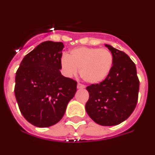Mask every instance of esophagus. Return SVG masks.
Segmentation results:
<instances>
[{
	"mask_svg": "<svg viewBox=\"0 0 155 155\" xmlns=\"http://www.w3.org/2000/svg\"><path fill=\"white\" fill-rule=\"evenodd\" d=\"M77 87H78V89H83V88H84V87H85V86H84V84H81V83H78V85H77Z\"/></svg>",
	"mask_w": 155,
	"mask_h": 155,
	"instance_id": "34e87169",
	"label": "esophagus"
}]
</instances>
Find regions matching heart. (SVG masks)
Wrapping results in <instances>:
<instances>
[{"mask_svg": "<svg viewBox=\"0 0 155 155\" xmlns=\"http://www.w3.org/2000/svg\"><path fill=\"white\" fill-rule=\"evenodd\" d=\"M113 64V53L107 48L77 47L61 59V69L65 76H74L80 69L82 79L89 84H98L105 80Z\"/></svg>", "mask_w": 155, "mask_h": 155, "instance_id": "1", "label": "heart"}]
</instances>
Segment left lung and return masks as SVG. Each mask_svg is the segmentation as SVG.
Listing matches in <instances>:
<instances>
[{"mask_svg": "<svg viewBox=\"0 0 155 155\" xmlns=\"http://www.w3.org/2000/svg\"><path fill=\"white\" fill-rule=\"evenodd\" d=\"M105 46L114 56L113 69L103 81L86 87L89 98L85 109L96 124L115 126L127 120L136 108L140 81L130 57L110 45Z\"/></svg>", "mask_w": 155, "mask_h": 155, "instance_id": "8db88e82", "label": "left lung"}]
</instances>
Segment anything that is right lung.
<instances>
[{"label":"right lung","mask_w":155,"mask_h":155,"mask_svg":"<svg viewBox=\"0 0 155 155\" xmlns=\"http://www.w3.org/2000/svg\"><path fill=\"white\" fill-rule=\"evenodd\" d=\"M64 44L46 41L23 58L16 72L15 94L25 119L37 127L57 124L77 91V81L61 74Z\"/></svg>","instance_id":"1"}]
</instances>
